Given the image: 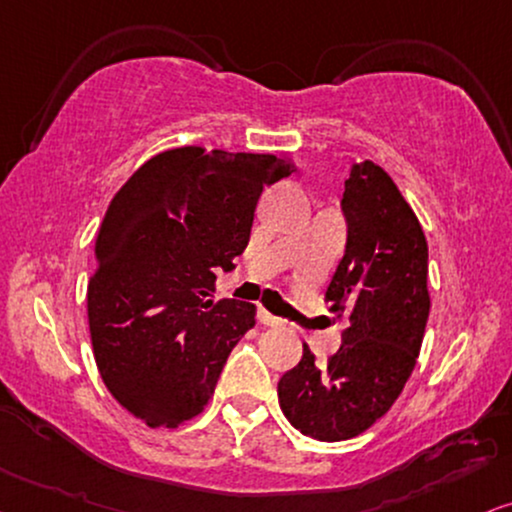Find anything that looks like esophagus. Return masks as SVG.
I'll use <instances>...</instances> for the list:
<instances>
[{
    "label": "esophagus",
    "instance_id": "obj_1",
    "mask_svg": "<svg viewBox=\"0 0 512 512\" xmlns=\"http://www.w3.org/2000/svg\"><path fill=\"white\" fill-rule=\"evenodd\" d=\"M257 321L260 323H264V326H281L283 323V319L281 316H274V314H269L267 309H257Z\"/></svg>",
    "mask_w": 512,
    "mask_h": 512
}]
</instances>
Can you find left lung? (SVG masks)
Masks as SVG:
<instances>
[{
	"label": "left lung",
	"mask_w": 512,
	"mask_h": 512,
	"mask_svg": "<svg viewBox=\"0 0 512 512\" xmlns=\"http://www.w3.org/2000/svg\"><path fill=\"white\" fill-rule=\"evenodd\" d=\"M345 255L326 302L345 316L342 345L278 380V404L290 425L319 442L357 437L383 418L416 366L430 314L428 241L397 184L371 160L352 165L340 200Z\"/></svg>",
	"instance_id": "left-lung-1"
}]
</instances>
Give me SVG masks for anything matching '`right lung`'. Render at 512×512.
Listing matches in <instances>:
<instances>
[{
    "instance_id": "add662e5",
    "label": "right lung",
    "mask_w": 512,
    "mask_h": 512,
    "mask_svg": "<svg viewBox=\"0 0 512 512\" xmlns=\"http://www.w3.org/2000/svg\"><path fill=\"white\" fill-rule=\"evenodd\" d=\"M276 155L172 148L115 193L96 236L87 288L94 359L108 390L151 428L208 406L255 304L208 300L234 269L264 186L288 177Z\"/></svg>"
}]
</instances>
